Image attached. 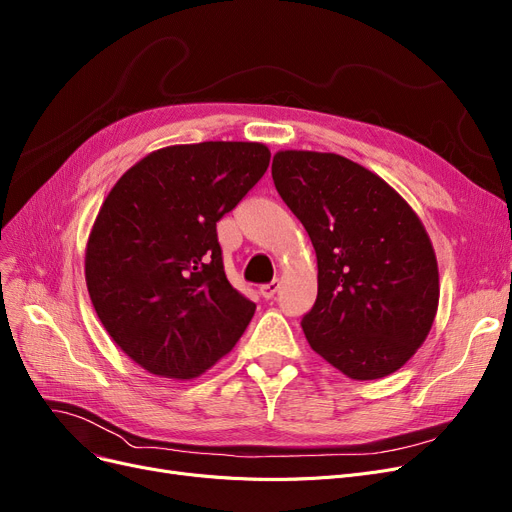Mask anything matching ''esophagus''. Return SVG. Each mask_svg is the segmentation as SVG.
Listing matches in <instances>:
<instances>
[{
	"label": "esophagus",
	"mask_w": 512,
	"mask_h": 512,
	"mask_svg": "<svg viewBox=\"0 0 512 512\" xmlns=\"http://www.w3.org/2000/svg\"><path fill=\"white\" fill-rule=\"evenodd\" d=\"M278 288H280V280H272V282H268V284H263L259 291H261V295L265 297V299H272L276 293H278Z\"/></svg>",
	"instance_id": "1"
}]
</instances>
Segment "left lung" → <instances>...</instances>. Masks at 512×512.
Listing matches in <instances>:
<instances>
[{"label": "left lung", "mask_w": 512, "mask_h": 512, "mask_svg": "<svg viewBox=\"0 0 512 512\" xmlns=\"http://www.w3.org/2000/svg\"><path fill=\"white\" fill-rule=\"evenodd\" d=\"M272 177L318 257L307 343L355 381L402 368L427 339L439 303L433 244L412 207L341 154L280 150Z\"/></svg>", "instance_id": "obj_1"}]
</instances>
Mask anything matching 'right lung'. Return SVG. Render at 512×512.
<instances>
[{"mask_svg": "<svg viewBox=\"0 0 512 512\" xmlns=\"http://www.w3.org/2000/svg\"><path fill=\"white\" fill-rule=\"evenodd\" d=\"M268 165L257 142L167 146L108 192L87 240L85 282L108 335L144 370L194 379L249 326L255 303L228 282L217 221Z\"/></svg>", "mask_w": 512, "mask_h": 512, "instance_id": "obj_1", "label": "right lung"}]
</instances>
